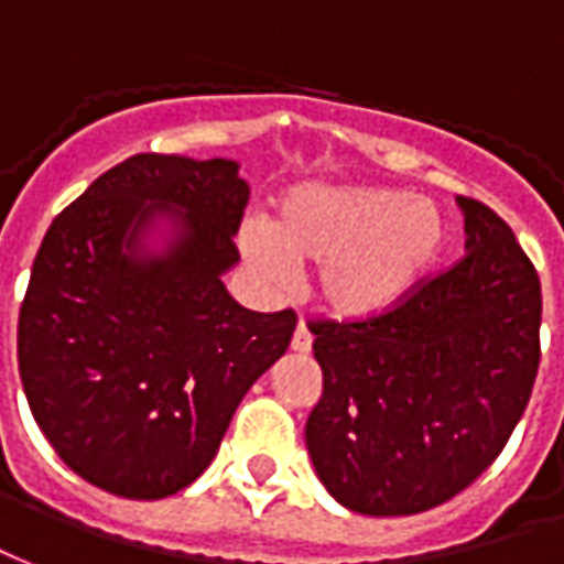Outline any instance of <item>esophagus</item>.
I'll list each match as a JSON object with an SVG mask.
<instances>
[{
  "label": "esophagus",
  "mask_w": 564,
  "mask_h": 564,
  "mask_svg": "<svg viewBox=\"0 0 564 564\" xmlns=\"http://www.w3.org/2000/svg\"><path fill=\"white\" fill-rule=\"evenodd\" d=\"M291 348L300 351V355L312 351V333L306 330V324H297V330H294V336H291Z\"/></svg>",
  "instance_id": "1"
}]
</instances>
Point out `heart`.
Wrapping results in <instances>:
<instances>
[{
    "instance_id": "heart-1",
    "label": "heart",
    "mask_w": 564,
    "mask_h": 564,
    "mask_svg": "<svg viewBox=\"0 0 564 564\" xmlns=\"http://www.w3.org/2000/svg\"><path fill=\"white\" fill-rule=\"evenodd\" d=\"M447 242L442 209L381 186H310L279 197L264 231L246 228L240 252L270 288L291 267H318V300L336 318H376L421 285Z\"/></svg>"
}]
</instances>
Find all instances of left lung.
<instances>
[{
	"label": "left lung",
	"mask_w": 564,
	"mask_h": 564,
	"mask_svg": "<svg viewBox=\"0 0 564 564\" xmlns=\"http://www.w3.org/2000/svg\"><path fill=\"white\" fill-rule=\"evenodd\" d=\"M466 254L400 306L312 322L324 372L306 421L312 466L333 499L409 517L487 471L523 417L541 360V282L508 221L475 197Z\"/></svg>",
	"instance_id": "1"
}]
</instances>
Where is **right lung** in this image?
<instances>
[{"mask_svg": "<svg viewBox=\"0 0 564 564\" xmlns=\"http://www.w3.org/2000/svg\"><path fill=\"white\" fill-rule=\"evenodd\" d=\"M237 171L141 152L44 234L20 306V381L53 451L98 490L164 499L188 487L294 336V312L242 310L221 282L249 204ZM159 224L169 237L150 250Z\"/></svg>", "mask_w": 564, "mask_h": 564, "instance_id": "obj_1", "label": "right lung"}]
</instances>
